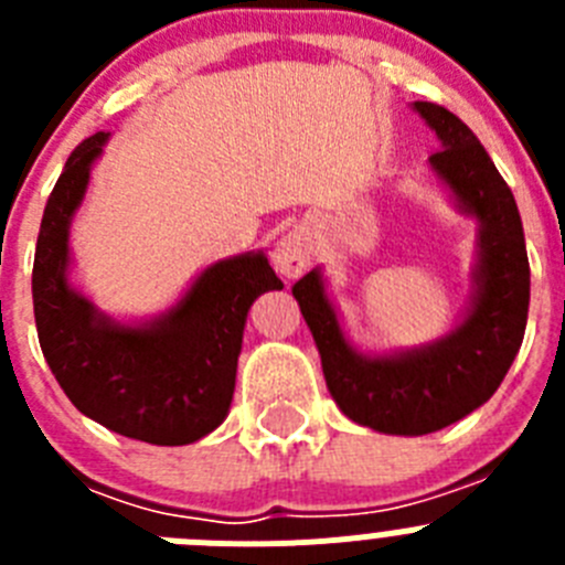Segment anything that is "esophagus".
<instances>
[{"instance_id": "obj_1", "label": "esophagus", "mask_w": 565, "mask_h": 565, "mask_svg": "<svg viewBox=\"0 0 565 565\" xmlns=\"http://www.w3.org/2000/svg\"><path fill=\"white\" fill-rule=\"evenodd\" d=\"M313 257V237L306 226H297L291 232H286L277 239L274 246V268H277L282 277H299L311 266Z\"/></svg>"}]
</instances>
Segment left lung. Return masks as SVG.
I'll return each instance as SVG.
<instances>
[{
    "label": "left lung",
    "instance_id": "8db88e82",
    "mask_svg": "<svg viewBox=\"0 0 565 565\" xmlns=\"http://www.w3.org/2000/svg\"><path fill=\"white\" fill-rule=\"evenodd\" d=\"M413 109L441 143L430 169L458 212L478 223L472 294L456 328L418 348L364 353L344 333L322 268L294 286L333 402L387 436H427L489 402L521 351L529 317L526 239L512 189L458 115L430 102Z\"/></svg>",
    "mask_w": 565,
    "mask_h": 565
}]
</instances>
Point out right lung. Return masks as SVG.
Instances as JSON below:
<instances>
[{"label":"right lung","mask_w":565,"mask_h":565,"mask_svg":"<svg viewBox=\"0 0 565 565\" xmlns=\"http://www.w3.org/2000/svg\"><path fill=\"white\" fill-rule=\"evenodd\" d=\"M107 141L96 132L73 149L44 206L33 259L39 344L76 411L118 436L181 447L226 422L248 308L282 279L266 252L234 254L203 268L167 311L104 313L70 279V226Z\"/></svg>","instance_id":"obj_1"}]
</instances>
